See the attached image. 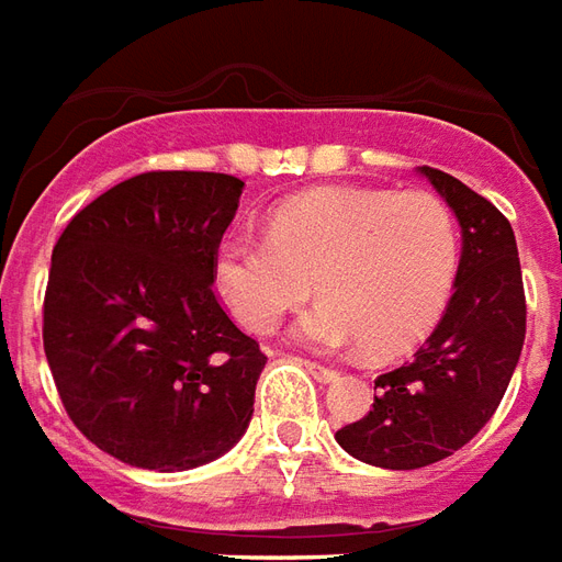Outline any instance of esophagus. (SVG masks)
<instances>
[{
	"label": "esophagus",
	"mask_w": 562,
	"mask_h": 562,
	"mask_svg": "<svg viewBox=\"0 0 562 562\" xmlns=\"http://www.w3.org/2000/svg\"><path fill=\"white\" fill-rule=\"evenodd\" d=\"M305 368L311 371L314 380H321V383H331V380H338V371H331L326 366H317V362H305Z\"/></svg>",
	"instance_id": "1"
}]
</instances>
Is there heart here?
<instances>
[{
	"label": "heart",
	"mask_w": 562,
	"mask_h": 562,
	"mask_svg": "<svg viewBox=\"0 0 562 562\" xmlns=\"http://www.w3.org/2000/svg\"><path fill=\"white\" fill-rule=\"evenodd\" d=\"M458 224L443 196L386 188H314L272 212L269 236H231L215 290L236 321L272 331L311 293L290 335L314 350L392 356L440 321L458 276Z\"/></svg>",
	"instance_id": "1"
}]
</instances>
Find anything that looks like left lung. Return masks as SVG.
Masks as SVG:
<instances>
[{
	"label": "left lung",
	"instance_id": "obj_1",
	"mask_svg": "<svg viewBox=\"0 0 562 562\" xmlns=\"http://www.w3.org/2000/svg\"><path fill=\"white\" fill-rule=\"evenodd\" d=\"M461 224L454 293L413 362L374 380L368 416L344 425V452L386 470L437 464L470 443L506 395L527 331L521 260L506 215L454 176L419 167Z\"/></svg>",
	"mask_w": 562,
	"mask_h": 562
}]
</instances>
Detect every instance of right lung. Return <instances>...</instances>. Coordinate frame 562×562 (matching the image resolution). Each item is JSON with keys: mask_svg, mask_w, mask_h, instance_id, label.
Here are the masks:
<instances>
[{"mask_svg": "<svg viewBox=\"0 0 562 562\" xmlns=\"http://www.w3.org/2000/svg\"><path fill=\"white\" fill-rule=\"evenodd\" d=\"M241 188L227 173H140L80 209L53 248V380L86 440L125 464H209L251 422L266 356L212 290Z\"/></svg>", "mask_w": 562, "mask_h": 562, "instance_id": "obj_1", "label": "right lung"}]
</instances>
